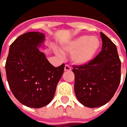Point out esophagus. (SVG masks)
<instances>
[{"label":"esophagus","instance_id":"1","mask_svg":"<svg viewBox=\"0 0 127 127\" xmlns=\"http://www.w3.org/2000/svg\"><path fill=\"white\" fill-rule=\"evenodd\" d=\"M64 71H71V68L68 65H66L64 67Z\"/></svg>","mask_w":127,"mask_h":127}]
</instances>
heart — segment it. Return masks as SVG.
Instances as JSON below:
<instances>
[{
    "instance_id": "b5f03b06",
    "label": "heart",
    "mask_w": 127,
    "mask_h": 127,
    "mask_svg": "<svg viewBox=\"0 0 127 127\" xmlns=\"http://www.w3.org/2000/svg\"><path fill=\"white\" fill-rule=\"evenodd\" d=\"M100 46L101 42L97 37L82 35L67 42L62 46V50L71 54L73 64L77 66H85L95 59Z\"/></svg>"
}]
</instances>
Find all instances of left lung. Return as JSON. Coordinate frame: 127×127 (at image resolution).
I'll return each instance as SVG.
<instances>
[{
    "instance_id": "left-lung-1",
    "label": "left lung",
    "mask_w": 127,
    "mask_h": 127,
    "mask_svg": "<svg viewBox=\"0 0 127 127\" xmlns=\"http://www.w3.org/2000/svg\"><path fill=\"white\" fill-rule=\"evenodd\" d=\"M102 51L85 66H73L74 90L78 100L85 107L95 108L110 101L121 80V61L117 46L100 32Z\"/></svg>"
}]
</instances>
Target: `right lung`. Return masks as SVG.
<instances>
[{"label":"right lung","mask_w":127,"mask_h":127,"mask_svg":"<svg viewBox=\"0 0 127 127\" xmlns=\"http://www.w3.org/2000/svg\"><path fill=\"white\" fill-rule=\"evenodd\" d=\"M45 35L30 32L10 46L5 71L8 85L20 103L40 108L51 102L64 73V64L54 67L39 48H45Z\"/></svg>","instance_id":"1"}]
</instances>
